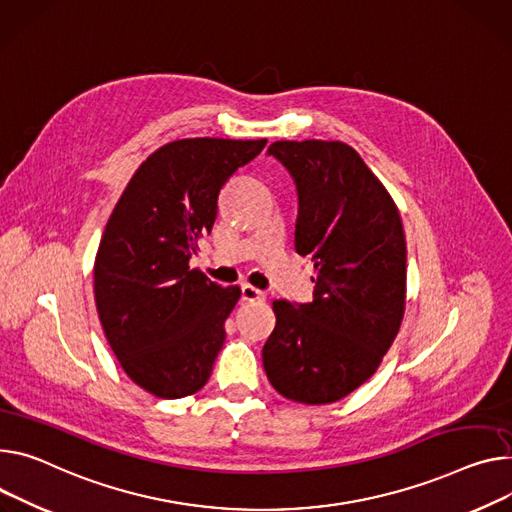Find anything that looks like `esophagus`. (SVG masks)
<instances>
[{"mask_svg":"<svg viewBox=\"0 0 512 512\" xmlns=\"http://www.w3.org/2000/svg\"><path fill=\"white\" fill-rule=\"evenodd\" d=\"M242 299L244 301H264L266 293L256 289V287H252V285H248V283H244L242 285Z\"/></svg>","mask_w":512,"mask_h":512,"instance_id":"1","label":"esophagus"}]
</instances>
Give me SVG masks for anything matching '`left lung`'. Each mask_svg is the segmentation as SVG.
I'll use <instances>...</instances> for the list:
<instances>
[{"instance_id": "1", "label": "left lung", "mask_w": 512, "mask_h": 512, "mask_svg": "<svg viewBox=\"0 0 512 512\" xmlns=\"http://www.w3.org/2000/svg\"><path fill=\"white\" fill-rule=\"evenodd\" d=\"M268 153L297 184L295 248L311 256L313 301H274L262 348L268 381L299 404H332L361 387L396 340L406 311L400 211L342 141H277Z\"/></svg>"}]
</instances>
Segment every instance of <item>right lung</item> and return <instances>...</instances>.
<instances>
[{
	"label": "right lung",
	"mask_w": 512,
	"mask_h": 512,
	"mask_svg": "<svg viewBox=\"0 0 512 512\" xmlns=\"http://www.w3.org/2000/svg\"><path fill=\"white\" fill-rule=\"evenodd\" d=\"M266 139L196 137L155 149L116 203L94 262V299L125 373L176 400L211 377L240 287H221L188 260L217 219L219 192Z\"/></svg>",
	"instance_id": "obj_1"
}]
</instances>
